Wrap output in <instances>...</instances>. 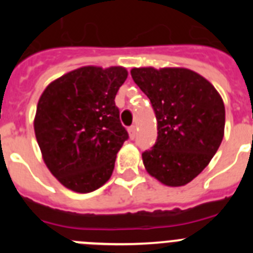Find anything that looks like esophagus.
<instances>
[{
  "mask_svg": "<svg viewBox=\"0 0 253 253\" xmlns=\"http://www.w3.org/2000/svg\"><path fill=\"white\" fill-rule=\"evenodd\" d=\"M128 133H129V137H130V139H134V138H135V134H137V128H135V125H131V126H129Z\"/></svg>",
  "mask_w": 253,
  "mask_h": 253,
  "instance_id": "esophagus-1",
  "label": "esophagus"
}]
</instances>
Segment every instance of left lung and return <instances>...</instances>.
<instances>
[{
	"mask_svg": "<svg viewBox=\"0 0 253 253\" xmlns=\"http://www.w3.org/2000/svg\"><path fill=\"white\" fill-rule=\"evenodd\" d=\"M130 73L157 118V142L142 153L144 167L163 185L184 186L209 165L222 143V97L191 69L142 67Z\"/></svg>",
	"mask_w": 253,
	"mask_h": 253,
	"instance_id": "8db88e82",
	"label": "left lung"
}]
</instances>
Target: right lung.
<instances>
[{"label": "right lung", "instance_id": "1", "mask_svg": "<svg viewBox=\"0 0 253 253\" xmlns=\"http://www.w3.org/2000/svg\"><path fill=\"white\" fill-rule=\"evenodd\" d=\"M126 77L120 66L81 67L50 82L40 96L35 137L44 163L67 189L91 193L113 175L129 138L114 101Z\"/></svg>", "mask_w": 253, "mask_h": 253}]
</instances>
